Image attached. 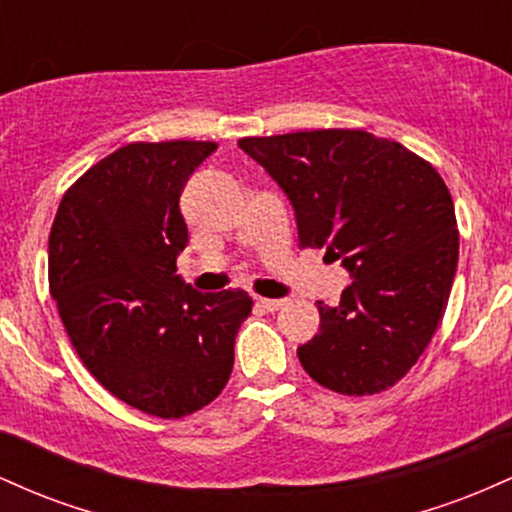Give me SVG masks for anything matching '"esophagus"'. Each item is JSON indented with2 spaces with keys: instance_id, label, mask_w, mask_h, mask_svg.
Here are the masks:
<instances>
[{
  "instance_id": "34e87169",
  "label": "esophagus",
  "mask_w": 512,
  "mask_h": 512,
  "mask_svg": "<svg viewBox=\"0 0 512 512\" xmlns=\"http://www.w3.org/2000/svg\"><path fill=\"white\" fill-rule=\"evenodd\" d=\"M284 303V298H257V305L267 310V313H274V310H279Z\"/></svg>"
}]
</instances>
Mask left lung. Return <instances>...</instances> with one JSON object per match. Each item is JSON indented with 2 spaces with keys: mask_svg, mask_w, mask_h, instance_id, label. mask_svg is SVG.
Instances as JSON below:
<instances>
[{
  "mask_svg": "<svg viewBox=\"0 0 512 512\" xmlns=\"http://www.w3.org/2000/svg\"><path fill=\"white\" fill-rule=\"evenodd\" d=\"M296 211L298 245L327 250L354 281L298 346L305 373L339 395H378L424 354L455 281L460 236L438 170L363 129L243 137Z\"/></svg>",
  "mask_w": 512,
  "mask_h": 512,
  "instance_id": "1",
  "label": "left lung"
}]
</instances>
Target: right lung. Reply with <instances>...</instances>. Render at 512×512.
Returning a JSON list of instances; mask_svg holds the SVG:
<instances>
[{"label":"right lung","instance_id":"right-lung-1","mask_svg":"<svg viewBox=\"0 0 512 512\" xmlns=\"http://www.w3.org/2000/svg\"><path fill=\"white\" fill-rule=\"evenodd\" d=\"M216 142H134L64 192L50 231V293L88 373L144 414L182 419L221 395L236 334L252 313L243 289L182 284L190 233L185 182Z\"/></svg>","mask_w":512,"mask_h":512}]
</instances>
